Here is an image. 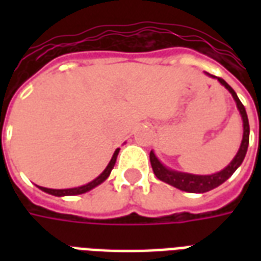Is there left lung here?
Segmentation results:
<instances>
[{
    "instance_id": "8db88e82",
    "label": "left lung",
    "mask_w": 261,
    "mask_h": 261,
    "mask_svg": "<svg viewBox=\"0 0 261 261\" xmlns=\"http://www.w3.org/2000/svg\"><path fill=\"white\" fill-rule=\"evenodd\" d=\"M213 78H217L214 75L208 74ZM219 81L221 85H224L228 91L230 92V95L233 97V100L236 102V108L239 110V113L242 116V120H243V138H242L241 147H239V151L235 155V158L230 161V164L225 168V169L219 170L214 175H192V173H183V172H177V170H172L169 168H166L158 158L156 155L153 153V151L149 152V161H151V166H152V170L155 176L158 177L159 180L168 183L170 186L176 187L179 190H183V192L187 193H205L213 190L215 187L221 186L225 180H228L230 176L233 175L239 166L243 162V159L246 156L247 147H249V133H250V128H249V120H247L246 110H245V106L242 105V102L239 100V97L236 95V92L230 88L226 82H225L222 78H217Z\"/></svg>"
}]
</instances>
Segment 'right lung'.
<instances>
[{
    "instance_id": "right-lung-1",
    "label": "right lung",
    "mask_w": 261,
    "mask_h": 261,
    "mask_svg": "<svg viewBox=\"0 0 261 261\" xmlns=\"http://www.w3.org/2000/svg\"><path fill=\"white\" fill-rule=\"evenodd\" d=\"M119 151H120V148H117V149L114 151L113 156H112L110 162H109V165L106 166V169L103 170L102 173L97 176L95 180L89 181V183H86V185H84V186L74 187V189H59V190H57V189H47V187H42V186H37V187H39L40 190H43V192H46V193H48V194H51V196H57V197L84 194V193L89 192V190H92V189H95L96 186H99L100 183H103V181L108 179L109 175H110V172H112V169L114 168V164H116V159H117Z\"/></svg>"
}]
</instances>
